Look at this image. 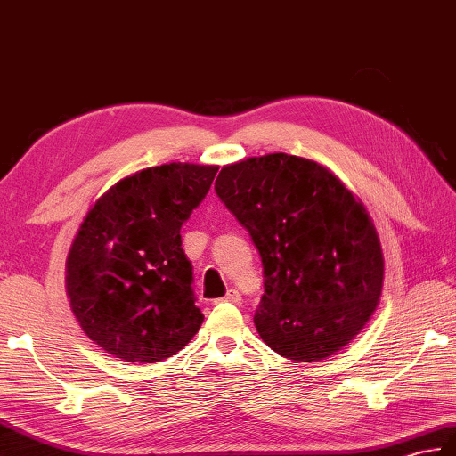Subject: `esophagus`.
<instances>
[{
  "label": "esophagus",
  "mask_w": 456,
  "mask_h": 456,
  "mask_svg": "<svg viewBox=\"0 0 456 456\" xmlns=\"http://www.w3.org/2000/svg\"><path fill=\"white\" fill-rule=\"evenodd\" d=\"M219 301H227V303H235L239 305L240 303V293L237 289H229L225 297H221Z\"/></svg>",
  "instance_id": "34e87169"
}]
</instances>
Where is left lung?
Returning a JSON list of instances; mask_svg holds the SVG:
<instances>
[{
	"instance_id": "left-lung-1",
	"label": "left lung",
	"mask_w": 456,
	"mask_h": 456,
	"mask_svg": "<svg viewBox=\"0 0 456 456\" xmlns=\"http://www.w3.org/2000/svg\"><path fill=\"white\" fill-rule=\"evenodd\" d=\"M216 194L258 248L260 338L293 362H321L359 334L383 291L385 260L362 202L322 165L288 153L221 168Z\"/></svg>"
}]
</instances>
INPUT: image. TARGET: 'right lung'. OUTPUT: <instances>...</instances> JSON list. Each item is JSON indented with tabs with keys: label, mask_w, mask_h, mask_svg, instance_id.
<instances>
[{
	"label": "right lung",
	"mask_w": 456,
	"mask_h": 456,
	"mask_svg": "<svg viewBox=\"0 0 456 456\" xmlns=\"http://www.w3.org/2000/svg\"><path fill=\"white\" fill-rule=\"evenodd\" d=\"M217 168H143L109 188L83 219L68 254L66 289L81 330L107 354L157 363L202 326L180 227Z\"/></svg>",
	"instance_id": "add662e5"
}]
</instances>
